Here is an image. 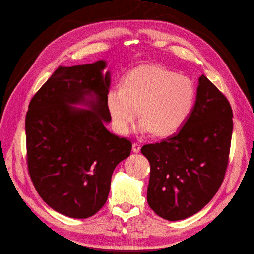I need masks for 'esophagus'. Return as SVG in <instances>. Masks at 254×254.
Masks as SVG:
<instances>
[{"mask_svg":"<svg viewBox=\"0 0 254 254\" xmlns=\"http://www.w3.org/2000/svg\"><path fill=\"white\" fill-rule=\"evenodd\" d=\"M132 151L134 153H139L141 151V145L137 144V143H133V145H132Z\"/></svg>","mask_w":254,"mask_h":254,"instance_id":"34e87169","label":"esophagus"}]
</instances>
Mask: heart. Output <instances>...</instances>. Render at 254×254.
Returning a JSON list of instances; mask_svg holds the SVG:
<instances>
[{
    "label": "heart",
    "instance_id": "heart-1",
    "mask_svg": "<svg viewBox=\"0 0 254 254\" xmlns=\"http://www.w3.org/2000/svg\"><path fill=\"white\" fill-rule=\"evenodd\" d=\"M194 83L188 76L157 64H145L126 75L122 87L106 95L111 124L120 134H128L139 117L136 130L159 136L176 133L184 125L195 104ZM140 112H138V110Z\"/></svg>",
    "mask_w": 254,
    "mask_h": 254
}]
</instances>
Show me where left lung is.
Segmentation results:
<instances>
[{
    "label": "left lung",
    "mask_w": 254,
    "mask_h": 254,
    "mask_svg": "<svg viewBox=\"0 0 254 254\" xmlns=\"http://www.w3.org/2000/svg\"><path fill=\"white\" fill-rule=\"evenodd\" d=\"M232 118L226 96L201 75L184 125L162 142L143 146L150 163L147 202L160 217L186 219L217 193L228 166Z\"/></svg>",
    "instance_id": "left-lung-1"
}]
</instances>
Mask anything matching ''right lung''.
<instances>
[{
    "mask_svg": "<svg viewBox=\"0 0 254 254\" xmlns=\"http://www.w3.org/2000/svg\"><path fill=\"white\" fill-rule=\"evenodd\" d=\"M106 66L105 60L59 66L26 113L30 179L45 203L71 218H88L102 209L114 168L131 152V142L106 128L111 121Z\"/></svg>",
    "mask_w": 254,
    "mask_h": 254,
    "instance_id": "obj_1",
    "label": "right lung"
}]
</instances>
